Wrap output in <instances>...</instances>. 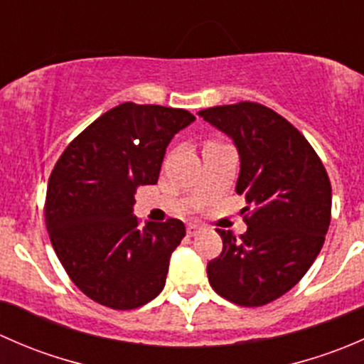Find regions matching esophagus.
<instances>
[{
    "instance_id": "obj_1",
    "label": "esophagus",
    "mask_w": 364,
    "mask_h": 364,
    "mask_svg": "<svg viewBox=\"0 0 364 364\" xmlns=\"http://www.w3.org/2000/svg\"><path fill=\"white\" fill-rule=\"evenodd\" d=\"M199 229L200 227L197 225V223H186V234H188V236H196V234L199 232Z\"/></svg>"
}]
</instances>
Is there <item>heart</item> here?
I'll list each match as a JSON object with an SVG mask.
<instances>
[{
  "mask_svg": "<svg viewBox=\"0 0 364 364\" xmlns=\"http://www.w3.org/2000/svg\"><path fill=\"white\" fill-rule=\"evenodd\" d=\"M205 144H218V142H216V141H208V142H205Z\"/></svg>",
  "mask_w": 364,
  "mask_h": 364,
  "instance_id": "obj_1",
  "label": "heart"
}]
</instances>
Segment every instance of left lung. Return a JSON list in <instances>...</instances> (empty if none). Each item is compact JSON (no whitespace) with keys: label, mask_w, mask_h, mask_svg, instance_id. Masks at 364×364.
<instances>
[{"label":"left lung","mask_w":364,"mask_h":364,"mask_svg":"<svg viewBox=\"0 0 364 364\" xmlns=\"http://www.w3.org/2000/svg\"><path fill=\"white\" fill-rule=\"evenodd\" d=\"M232 137L241 159L236 192L245 196L248 229L240 237L216 229L223 248L208 262L216 294L240 306H264L304 277L331 222V181L304 135L257 102L199 111Z\"/></svg>","instance_id":"8db88e82"}]
</instances>
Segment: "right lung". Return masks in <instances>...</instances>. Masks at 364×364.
I'll use <instances>...</instances> for the list:
<instances>
[{
  "mask_svg": "<svg viewBox=\"0 0 364 364\" xmlns=\"http://www.w3.org/2000/svg\"><path fill=\"white\" fill-rule=\"evenodd\" d=\"M193 119L185 109L124 102L84 128L54 165L46 197L50 243L95 303L134 310L164 289L185 225L167 218L142 227L134 193L159 181L165 148Z\"/></svg>",
  "mask_w": 364,
  "mask_h": 364,
  "instance_id": "right-lung-1",
  "label": "right lung"
}]
</instances>
